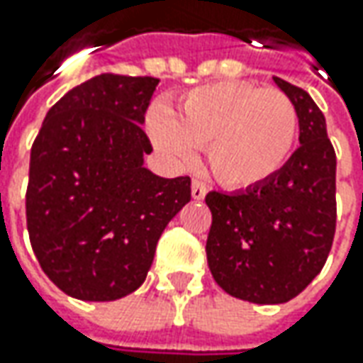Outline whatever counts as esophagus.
Instances as JSON below:
<instances>
[{
	"label": "esophagus",
	"instance_id": "obj_1",
	"mask_svg": "<svg viewBox=\"0 0 363 363\" xmlns=\"http://www.w3.org/2000/svg\"><path fill=\"white\" fill-rule=\"evenodd\" d=\"M206 194H208V189H206V186H203L202 182L194 179V182H191V198L200 202V200L206 198Z\"/></svg>",
	"mask_w": 363,
	"mask_h": 363
}]
</instances>
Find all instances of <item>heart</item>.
<instances>
[{"mask_svg":"<svg viewBox=\"0 0 363 363\" xmlns=\"http://www.w3.org/2000/svg\"><path fill=\"white\" fill-rule=\"evenodd\" d=\"M147 133L174 165H189L196 149L206 147L218 182L246 189L285 167L297 143L299 115L285 92L224 80L189 91L174 115L165 106H151Z\"/></svg>","mask_w":363,"mask_h":363,"instance_id":"b5f03b06","label":"heart"}]
</instances>
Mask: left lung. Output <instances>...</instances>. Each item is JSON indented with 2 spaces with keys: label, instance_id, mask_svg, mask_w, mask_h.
<instances>
[{
  "label": "left lung",
  "instance_id": "left-lung-1",
  "mask_svg": "<svg viewBox=\"0 0 363 363\" xmlns=\"http://www.w3.org/2000/svg\"><path fill=\"white\" fill-rule=\"evenodd\" d=\"M299 115L301 147L269 182L206 203L212 226L208 267L236 299L279 305L321 272L335 234V151L325 117L307 92L274 77Z\"/></svg>",
  "mask_w": 363,
  "mask_h": 363
}]
</instances>
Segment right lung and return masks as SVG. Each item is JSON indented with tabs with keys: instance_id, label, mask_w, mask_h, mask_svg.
<instances>
[{
	"instance_id": "obj_1",
	"label": "right lung",
	"mask_w": 363,
	"mask_h": 363,
	"mask_svg": "<svg viewBox=\"0 0 363 363\" xmlns=\"http://www.w3.org/2000/svg\"><path fill=\"white\" fill-rule=\"evenodd\" d=\"M157 78L101 74L52 106L30 155L26 218L48 279L80 301L143 285L161 232L189 202V177L147 169L143 133Z\"/></svg>"
}]
</instances>
